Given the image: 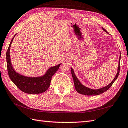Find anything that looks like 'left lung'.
Returning a JSON list of instances; mask_svg holds the SVG:
<instances>
[{
    "instance_id": "8db88e82",
    "label": "left lung",
    "mask_w": 128,
    "mask_h": 128,
    "mask_svg": "<svg viewBox=\"0 0 128 128\" xmlns=\"http://www.w3.org/2000/svg\"><path fill=\"white\" fill-rule=\"evenodd\" d=\"M102 29L105 32H106V33L108 34V32L104 28H102ZM120 58H121V54H120L118 68L117 73L116 74V76H115V78H114V79L112 80V81L109 85H108V86H104L103 88H100L98 89H92L83 86V85L80 82L79 80V79L77 78L76 76L75 75L73 69L71 68L72 76V78H73L75 88H76V92L80 94H82V95H86V96H97V95L102 94V92L108 90L111 87L112 84L114 83V82L116 80L118 76H119V71H120Z\"/></svg>"
}]
</instances>
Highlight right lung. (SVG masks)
Masks as SVG:
<instances>
[{
    "instance_id": "1",
    "label": "right lung",
    "mask_w": 128,
    "mask_h": 128,
    "mask_svg": "<svg viewBox=\"0 0 128 128\" xmlns=\"http://www.w3.org/2000/svg\"><path fill=\"white\" fill-rule=\"evenodd\" d=\"M14 36L10 42L6 54L7 69L10 79L21 91L26 93L40 94L45 92L49 88L52 76L58 70L61 64L50 67L46 74L41 76L29 77L18 73L12 66L10 57V48Z\"/></svg>"
}]
</instances>
